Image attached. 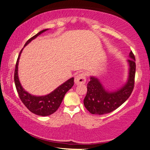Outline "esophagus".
<instances>
[{
  "label": "esophagus",
  "instance_id": "obj_1",
  "mask_svg": "<svg viewBox=\"0 0 150 150\" xmlns=\"http://www.w3.org/2000/svg\"><path fill=\"white\" fill-rule=\"evenodd\" d=\"M74 82L76 85L85 84L86 83V76L85 73H80L75 77Z\"/></svg>",
  "mask_w": 150,
  "mask_h": 150
}]
</instances>
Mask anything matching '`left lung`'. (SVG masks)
<instances>
[{
	"instance_id": "left-lung-1",
	"label": "left lung",
	"mask_w": 150,
	"mask_h": 150,
	"mask_svg": "<svg viewBox=\"0 0 150 150\" xmlns=\"http://www.w3.org/2000/svg\"><path fill=\"white\" fill-rule=\"evenodd\" d=\"M127 63L128 76L127 81L121 88L115 91H108L102 85L100 80L91 76L87 84V93L83 100L87 110L92 114L103 115L117 109L129 97L134 87L135 74V58L131 51Z\"/></svg>"
}]
</instances>
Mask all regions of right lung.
<instances>
[{
    "label": "right lung",
    "instance_id": "1",
    "mask_svg": "<svg viewBox=\"0 0 150 150\" xmlns=\"http://www.w3.org/2000/svg\"><path fill=\"white\" fill-rule=\"evenodd\" d=\"M48 29H45L42 30V31H40L37 34L29 39L27 42L25 43L24 47L29 44L33 40L35 39L38 36L41 35L42 33L46 31ZM23 49L20 52L17 61H16L14 74L15 83L20 99H21L22 102L24 103L29 110L31 111L33 114L40 116H47L51 115L57 110L61 105L65 94L74 85V78H70L67 81L64 82V83L59 85L54 91H53L50 94L47 95L37 96L29 94L28 92L25 91L24 88L22 87L21 82H20L18 75V62Z\"/></svg>",
    "mask_w": 150,
    "mask_h": 150
}]
</instances>
